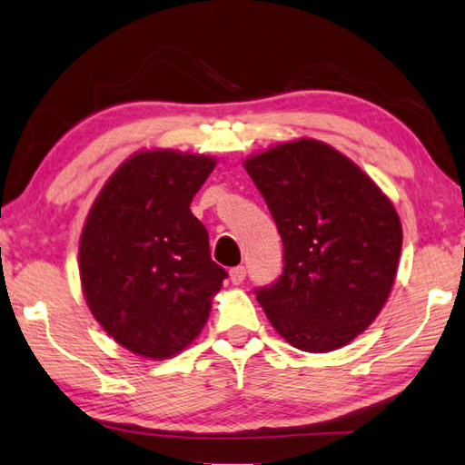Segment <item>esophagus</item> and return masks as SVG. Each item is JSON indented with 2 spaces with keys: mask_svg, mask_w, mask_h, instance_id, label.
Wrapping results in <instances>:
<instances>
[{
  "mask_svg": "<svg viewBox=\"0 0 465 465\" xmlns=\"http://www.w3.org/2000/svg\"><path fill=\"white\" fill-rule=\"evenodd\" d=\"M230 279H232L233 285H240L246 279V269L244 267H233L230 271Z\"/></svg>",
  "mask_w": 465,
  "mask_h": 465,
  "instance_id": "1",
  "label": "esophagus"
}]
</instances>
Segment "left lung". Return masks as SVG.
Wrapping results in <instances>:
<instances>
[{"label":"left lung","mask_w":465,"mask_h":465,"mask_svg":"<svg viewBox=\"0 0 465 465\" xmlns=\"http://www.w3.org/2000/svg\"><path fill=\"white\" fill-rule=\"evenodd\" d=\"M283 242L279 282L256 292L272 329L325 353L371 327L395 283L401 221L351 159L314 138L279 143L244 161Z\"/></svg>","instance_id":"left-lung-1"}]
</instances>
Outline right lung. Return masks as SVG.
I'll return each mask as SVG.
<instances>
[{"label":"right lung","instance_id":"add662e5","mask_svg":"<svg viewBox=\"0 0 465 465\" xmlns=\"http://www.w3.org/2000/svg\"><path fill=\"white\" fill-rule=\"evenodd\" d=\"M217 165L209 154L143 149L109 175L78 246L80 283L105 333L167 360L201 335L227 277L190 203Z\"/></svg>","mask_w":465,"mask_h":465}]
</instances>
